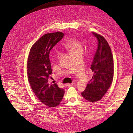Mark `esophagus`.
Returning a JSON list of instances; mask_svg holds the SVG:
<instances>
[{"label":"esophagus","instance_id":"34e87169","mask_svg":"<svg viewBox=\"0 0 133 133\" xmlns=\"http://www.w3.org/2000/svg\"><path fill=\"white\" fill-rule=\"evenodd\" d=\"M74 84V83H68V84H66V86H71V85H73Z\"/></svg>","mask_w":133,"mask_h":133}]
</instances>
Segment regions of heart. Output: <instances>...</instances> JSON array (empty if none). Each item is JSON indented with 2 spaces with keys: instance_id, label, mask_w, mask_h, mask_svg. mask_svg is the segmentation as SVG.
<instances>
[{
  "instance_id": "1",
  "label": "heart",
  "mask_w": 133,
  "mask_h": 133,
  "mask_svg": "<svg viewBox=\"0 0 133 133\" xmlns=\"http://www.w3.org/2000/svg\"><path fill=\"white\" fill-rule=\"evenodd\" d=\"M65 46L70 51L71 54L78 51H83V45L79 39L76 38H72L68 41L65 43ZM57 55L58 57L60 55V51L57 52Z\"/></svg>"
}]
</instances>
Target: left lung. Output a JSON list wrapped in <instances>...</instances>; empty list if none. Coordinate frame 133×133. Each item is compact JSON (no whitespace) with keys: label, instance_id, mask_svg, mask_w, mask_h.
<instances>
[{"label":"left lung","instance_id":"8db88e82","mask_svg":"<svg viewBox=\"0 0 133 133\" xmlns=\"http://www.w3.org/2000/svg\"><path fill=\"white\" fill-rule=\"evenodd\" d=\"M98 40V48L90 69L92 79L82 92L83 97L90 102L101 99L110 87L114 76V60L110 47L102 35L92 32Z\"/></svg>","mask_w":133,"mask_h":133}]
</instances>
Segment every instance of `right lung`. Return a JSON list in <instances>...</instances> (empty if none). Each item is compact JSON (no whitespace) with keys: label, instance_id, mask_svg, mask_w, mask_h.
I'll list each match as a JSON object with an SVG mask.
<instances>
[{"label":"right lung","instance_id":"add662e5","mask_svg":"<svg viewBox=\"0 0 133 133\" xmlns=\"http://www.w3.org/2000/svg\"><path fill=\"white\" fill-rule=\"evenodd\" d=\"M63 37L60 31L44 34L31 46L28 58L27 74L31 89L40 101L49 107L58 106L65 92L49 80L52 73L50 51Z\"/></svg>","mask_w":133,"mask_h":133}]
</instances>
